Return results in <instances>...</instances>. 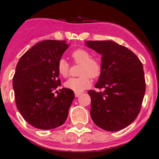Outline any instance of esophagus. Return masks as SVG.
Here are the masks:
<instances>
[{"mask_svg":"<svg viewBox=\"0 0 159 159\" xmlns=\"http://www.w3.org/2000/svg\"><path fill=\"white\" fill-rule=\"evenodd\" d=\"M81 94V93H75V97L76 98H78V97H79Z\"/></svg>","mask_w":159,"mask_h":159,"instance_id":"esophagus-1","label":"esophagus"}]
</instances>
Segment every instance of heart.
Here are the masks:
<instances>
[{"mask_svg":"<svg viewBox=\"0 0 159 159\" xmlns=\"http://www.w3.org/2000/svg\"><path fill=\"white\" fill-rule=\"evenodd\" d=\"M71 57L77 64H81L78 78H72L66 81L65 86L75 93H81L91 85V78H98L102 71V64L98 58L91 57L89 51L78 49L71 53ZM57 71L62 77L69 74L70 65L65 59L61 58L57 62Z\"/></svg>","mask_w":159,"mask_h":159,"instance_id":"heart-1","label":"heart"}]
</instances>
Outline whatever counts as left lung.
Masks as SVG:
<instances>
[{"label":"left lung","mask_w":159,"mask_h":159,"mask_svg":"<svg viewBox=\"0 0 159 159\" xmlns=\"http://www.w3.org/2000/svg\"><path fill=\"white\" fill-rule=\"evenodd\" d=\"M85 45L102 55V71L95 88L89 90L90 116L106 131L124 129L137 118L145 92L143 66L138 57L114 41H88Z\"/></svg>","instance_id":"8db88e82"}]
</instances>
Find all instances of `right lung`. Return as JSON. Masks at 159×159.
Returning a JSON list of instances; mask_svg holds the SVG:
<instances>
[{
    "mask_svg": "<svg viewBox=\"0 0 159 159\" xmlns=\"http://www.w3.org/2000/svg\"><path fill=\"white\" fill-rule=\"evenodd\" d=\"M69 45L66 41H41L29 49L16 65L13 81L16 108L35 128L54 129L68 117L74 91L63 88L57 96L53 91L61 85L57 66Z\"/></svg>",
    "mask_w": 159,
    "mask_h": 159,
    "instance_id": "add662e5",
    "label": "right lung"
}]
</instances>
